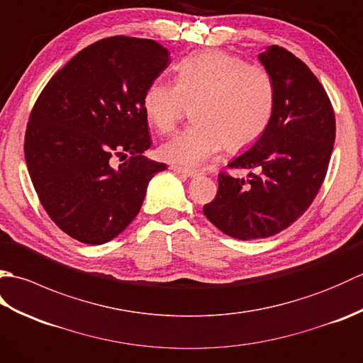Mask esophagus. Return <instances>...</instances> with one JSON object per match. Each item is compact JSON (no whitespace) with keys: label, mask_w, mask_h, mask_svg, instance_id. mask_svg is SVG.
Listing matches in <instances>:
<instances>
[{"label":"esophagus","mask_w":363,"mask_h":363,"mask_svg":"<svg viewBox=\"0 0 363 363\" xmlns=\"http://www.w3.org/2000/svg\"><path fill=\"white\" fill-rule=\"evenodd\" d=\"M172 169H173L174 173L182 174V176H186V177H196V176H199V173L194 172V169H187V168H182V167H177V165H173Z\"/></svg>","instance_id":"1"}]
</instances>
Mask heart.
<instances>
[{"label":"heart","mask_w":363,"mask_h":363,"mask_svg":"<svg viewBox=\"0 0 363 363\" xmlns=\"http://www.w3.org/2000/svg\"><path fill=\"white\" fill-rule=\"evenodd\" d=\"M276 91L260 65L217 50L191 54L176 67L174 84L156 79L143 95V113L162 134L172 133L194 107L195 125L160 146V156L176 165L196 168L223 151L242 150L265 133Z\"/></svg>","instance_id":"heart-1"}]
</instances>
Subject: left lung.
<instances>
[{"mask_svg": "<svg viewBox=\"0 0 363 363\" xmlns=\"http://www.w3.org/2000/svg\"><path fill=\"white\" fill-rule=\"evenodd\" d=\"M274 84L276 103L267 130L230 168L256 169L248 179L221 173L206 218L238 240L287 229L317 196L335 142V117L325 89L309 67L281 46L259 54Z\"/></svg>", "mask_w": 363, "mask_h": 363, "instance_id": "left-lung-1", "label": "left lung"}]
</instances>
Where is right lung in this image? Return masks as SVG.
Segmentation results:
<instances>
[{"label": "right lung", "instance_id": "obj_1", "mask_svg": "<svg viewBox=\"0 0 363 363\" xmlns=\"http://www.w3.org/2000/svg\"><path fill=\"white\" fill-rule=\"evenodd\" d=\"M148 38H103L52 76L29 115L25 157L51 220L82 243L103 245L133 221L152 176L143 95L169 64ZM113 157H129L113 167Z\"/></svg>", "mask_w": 363, "mask_h": 363}]
</instances>
